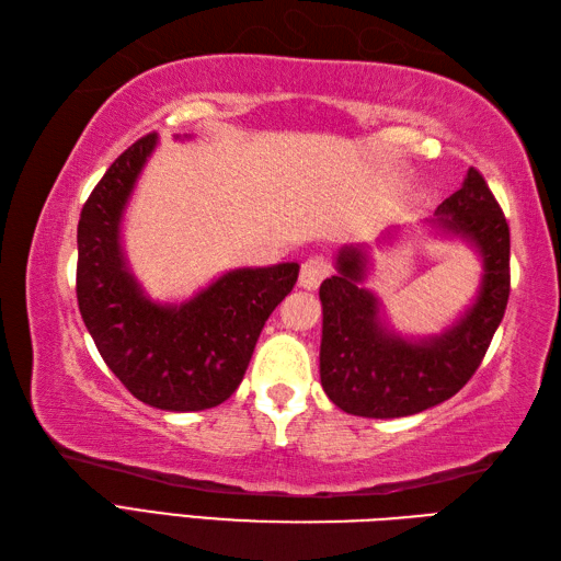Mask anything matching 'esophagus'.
I'll list each match as a JSON object with an SVG mask.
<instances>
[{"label":"esophagus","instance_id":"esophagus-1","mask_svg":"<svg viewBox=\"0 0 561 561\" xmlns=\"http://www.w3.org/2000/svg\"><path fill=\"white\" fill-rule=\"evenodd\" d=\"M328 274H330V262L323 255H313V257H308L304 265H301L299 282H301L304 289L313 291V289L320 287V282H323Z\"/></svg>","mask_w":561,"mask_h":561}]
</instances>
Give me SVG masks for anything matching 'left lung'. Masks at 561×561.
<instances>
[{
	"mask_svg": "<svg viewBox=\"0 0 561 561\" xmlns=\"http://www.w3.org/2000/svg\"><path fill=\"white\" fill-rule=\"evenodd\" d=\"M436 238L460 241L478 255L480 287L468 308L432 335L392 328L378 294L364 287L371 245L347 243L335 255V274L320 284L323 340L320 383L340 410L396 420L424 412L456 396L478 371L508 301V224L484 178L470 169L458 193L422 221ZM400 226L378 238L390 245Z\"/></svg>",
	"mask_w": 561,
	"mask_h": 561,
	"instance_id": "8db88e82",
	"label": "left lung"
}]
</instances>
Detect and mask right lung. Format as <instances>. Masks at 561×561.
<instances>
[{"label": "right lung", "instance_id": "obj_1", "mask_svg": "<svg viewBox=\"0 0 561 561\" xmlns=\"http://www.w3.org/2000/svg\"><path fill=\"white\" fill-rule=\"evenodd\" d=\"M157 145V135L135 141L83 205L77 299L103 362L137 400L199 412L241 386L265 320L299 279V262L226 270L185 301L151 299L129 267L123 221Z\"/></svg>", "mask_w": 561, "mask_h": 561}]
</instances>
